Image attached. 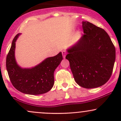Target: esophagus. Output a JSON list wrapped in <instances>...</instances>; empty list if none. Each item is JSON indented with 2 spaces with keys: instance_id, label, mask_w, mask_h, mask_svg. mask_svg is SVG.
Listing matches in <instances>:
<instances>
[{
  "instance_id": "esophagus-1",
  "label": "esophagus",
  "mask_w": 121,
  "mask_h": 121,
  "mask_svg": "<svg viewBox=\"0 0 121 121\" xmlns=\"http://www.w3.org/2000/svg\"><path fill=\"white\" fill-rule=\"evenodd\" d=\"M62 56H63V57L64 58H65V56H66V51H62Z\"/></svg>"
}]
</instances>
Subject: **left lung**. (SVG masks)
<instances>
[{
  "mask_svg": "<svg viewBox=\"0 0 121 121\" xmlns=\"http://www.w3.org/2000/svg\"><path fill=\"white\" fill-rule=\"evenodd\" d=\"M84 35L68 48V60L75 81L86 89L95 88L108 82L116 60V48L105 30L82 22Z\"/></svg>",
  "mask_w": 121,
  "mask_h": 121,
  "instance_id": "8db88e82",
  "label": "left lung"
}]
</instances>
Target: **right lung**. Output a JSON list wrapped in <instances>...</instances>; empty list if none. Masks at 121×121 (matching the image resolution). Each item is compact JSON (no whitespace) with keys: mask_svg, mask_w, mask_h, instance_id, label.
Listing matches in <instances>:
<instances>
[{"mask_svg":"<svg viewBox=\"0 0 121 121\" xmlns=\"http://www.w3.org/2000/svg\"><path fill=\"white\" fill-rule=\"evenodd\" d=\"M20 34L16 35L6 58V68L10 81L17 91L30 95L49 91L54 85V72L62 60L61 52L50 57L31 68H22L15 57V44Z\"/></svg>","mask_w":121,"mask_h":121,"instance_id":"add662e5","label":"right lung"}]
</instances>
